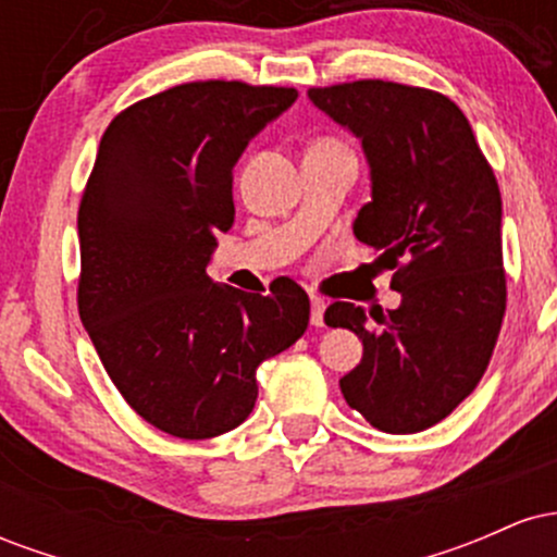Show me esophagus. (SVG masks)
Returning a JSON list of instances; mask_svg holds the SVG:
<instances>
[{
	"label": "esophagus",
	"instance_id": "1",
	"mask_svg": "<svg viewBox=\"0 0 557 557\" xmlns=\"http://www.w3.org/2000/svg\"><path fill=\"white\" fill-rule=\"evenodd\" d=\"M324 309H327L324 298L311 296V324H314V327H324Z\"/></svg>",
	"mask_w": 557,
	"mask_h": 557
}]
</instances>
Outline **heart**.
Here are the masks:
<instances>
[{
  "label": "heart",
  "mask_w": 557,
  "mask_h": 557,
  "mask_svg": "<svg viewBox=\"0 0 557 557\" xmlns=\"http://www.w3.org/2000/svg\"><path fill=\"white\" fill-rule=\"evenodd\" d=\"M330 151H348V146L337 138H314L306 154H330Z\"/></svg>",
  "instance_id": "1"
}]
</instances>
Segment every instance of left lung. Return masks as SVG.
Listing matches in <instances>:
<instances>
[{
	"instance_id": "left-lung-1",
	"label": "left lung",
	"mask_w": 557,
	"mask_h": 557,
	"mask_svg": "<svg viewBox=\"0 0 557 557\" xmlns=\"http://www.w3.org/2000/svg\"><path fill=\"white\" fill-rule=\"evenodd\" d=\"M361 138L372 201L354 222L400 293L393 311L335 300L330 327L359 335L363 359L341 380L369 424L413 434L443 421L487 372L505 300L503 201L474 131L445 94L393 81L309 88Z\"/></svg>"
}]
</instances>
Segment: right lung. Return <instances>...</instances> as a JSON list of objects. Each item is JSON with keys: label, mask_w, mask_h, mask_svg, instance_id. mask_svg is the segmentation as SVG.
I'll return each mask as SVG.
<instances>
[{"label": "right lung", "mask_w": 557, "mask_h": 557, "mask_svg": "<svg viewBox=\"0 0 557 557\" xmlns=\"http://www.w3.org/2000/svg\"><path fill=\"white\" fill-rule=\"evenodd\" d=\"M296 99L287 86L181 83L101 136L78 209V314L127 406L172 437L243 424L259 363L309 327V296L290 277L261 296L207 274L235 222V162Z\"/></svg>", "instance_id": "1"}]
</instances>
